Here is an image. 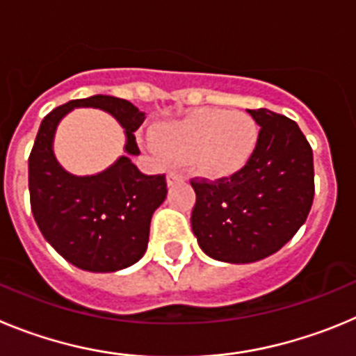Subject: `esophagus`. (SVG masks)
Segmentation results:
<instances>
[{
    "label": "esophagus",
    "mask_w": 356,
    "mask_h": 356,
    "mask_svg": "<svg viewBox=\"0 0 356 356\" xmlns=\"http://www.w3.org/2000/svg\"><path fill=\"white\" fill-rule=\"evenodd\" d=\"M182 179V174H179V172L172 170L168 172V175H166V182H168V186L175 184V182H179Z\"/></svg>",
    "instance_id": "esophagus-1"
}]
</instances>
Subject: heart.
Returning <instances> with one entry per match:
<instances>
[{
	"label": "heart",
	"mask_w": 356,
	"mask_h": 356,
	"mask_svg": "<svg viewBox=\"0 0 356 356\" xmlns=\"http://www.w3.org/2000/svg\"><path fill=\"white\" fill-rule=\"evenodd\" d=\"M257 124L245 111L202 108L159 127L158 145L177 163L211 181L234 177L257 147Z\"/></svg>",
	"instance_id": "heart-1"
}]
</instances>
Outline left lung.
<instances>
[{"mask_svg": "<svg viewBox=\"0 0 356 356\" xmlns=\"http://www.w3.org/2000/svg\"><path fill=\"white\" fill-rule=\"evenodd\" d=\"M257 147L239 174L191 181V229L211 259L248 264L270 257L305 223L314 200V158L298 124L261 108Z\"/></svg>", "mask_w": 356, "mask_h": 356, "instance_id": "1", "label": "left lung"}]
</instances>
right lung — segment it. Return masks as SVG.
I'll return each mask as SVG.
<instances>
[{
	"label": "right lung",
	"instance_id": "obj_1",
	"mask_svg": "<svg viewBox=\"0 0 356 356\" xmlns=\"http://www.w3.org/2000/svg\"><path fill=\"white\" fill-rule=\"evenodd\" d=\"M74 107H97L124 127L127 156L95 176L69 175L52 150L59 120ZM145 113L126 99L92 95L46 115L28 159L31 213L38 229L65 261L92 273H113L143 257L150 220L166 198L165 175H145L131 156L140 149L134 131Z\"/></svg>",
	"mask_w": 356,
	"mask_h": 356
}]
</instances>
